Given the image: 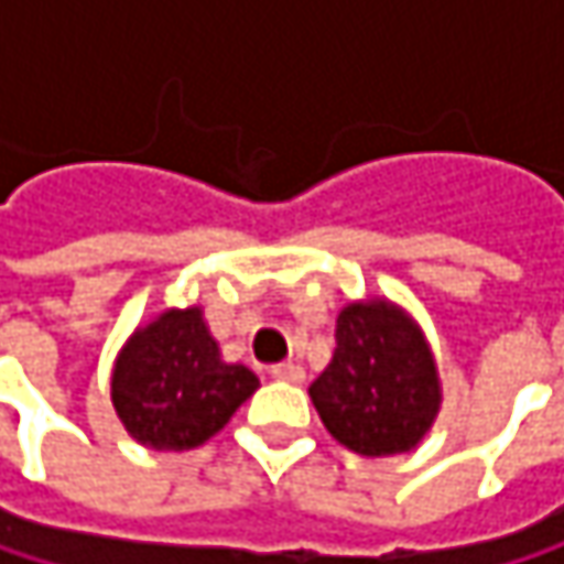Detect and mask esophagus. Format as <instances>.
<instances>
[{
  "instance_id": "obj_1",
  "label": "esophagus",
  "mask_w": 564,
  "mask_h": 564,
  "mask_svg": "<svg viewBox=\"0 0 564 564\" xmlns=\"http://www.w3.org/2000/svg\"><path fill=\"white\" fill-rule=\"evenodd\" d=\"M271 376H274L278 382H303V379H306L303 366H296V362H281V366H271Z\"/></svg>"
}]
</instances>
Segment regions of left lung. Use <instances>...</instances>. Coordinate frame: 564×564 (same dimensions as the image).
Masks as SVG:
<instances>
[{
  "mask_svg": "<svg viewBox=\"0 0 564 564\" xmlns=\"http://www.w3.org/2000/svg\"><path fill=\"white\" fill-rule=\"evenodd\" d=\"M310 398L343 447L392 457L431 431L441 379L417 323L389 300H366L336 316V352Z\"/></svg>",
  "mask_w": 564,
  "mask_h": 564,
  "instance_id": "1",
  "label": "left lung"
}]
</instances>
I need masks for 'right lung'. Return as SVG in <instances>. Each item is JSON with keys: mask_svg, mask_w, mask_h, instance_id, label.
I'll return each instance as SVG.
<instances>
[{"mask_svg": "<svg viewBox=\"0 0 564 564\" xmlns=\"http://www.w3.org/2000/svg\"><path fill=\"white\" fill-rule=\"evenodd\" d=\"M258 376L225 362L202 310H166L120 349L110 398L117 417L143 447L192 451L215 437L258 392Z\"/></svg>", "mask_w": 564, "mask_h": 564, "instance_id": "obj_1", "label": "right lung"}]
</instances>
